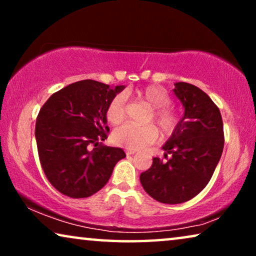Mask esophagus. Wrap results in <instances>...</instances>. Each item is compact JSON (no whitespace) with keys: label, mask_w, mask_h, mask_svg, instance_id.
<instances>
[{"label":"esophagus","mask_w":256,"mask_h":256,"mask_svg":"<svg viewBox=\"0 0 256 256\" xmlns=\"http://www.w3.org/2000/svg\"><path fill=\"white\" fill-rule=\"evenodd\" d=\"M135 154H136L135 150H130V149H127V150H126V155H127V156L135 155Z\"/></svg>","instance_id":"1"}]
</instances>
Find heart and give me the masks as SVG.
I'll list each match as a JSON object with an SVG mask.
<instances>
[{
    "instance_id": "obj_1",
    "label": "heart",
    "mask_w": 256,
    "mask_h": 256,
    "mask_svg": "<svg viewBox=\"0 0 256 256\" xmlns=\"http://www.w3.org/2000/svg\"><path fill=\"white\" fill-rule=\"evenodd\" d=\"M135 94L138 99L146 101L150 107H152L149 120H154L160 134L168 138L177 130L180 124V116L178 112L172 106H170L172 100L166 88L150 85L136 90ZM106 118L112 124H118L124 120L126 102L124 96L118 94L110 100L106 110ZM157 136H158V132L154 124L138 126L126 124L115 129L113 132V141L118 146L138 150L155 142Z\"/></svg>"
}]
</instances>
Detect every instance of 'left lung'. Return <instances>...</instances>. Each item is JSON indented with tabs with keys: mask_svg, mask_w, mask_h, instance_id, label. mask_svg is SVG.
<instances>
[{
	"mask_svg": "<svg viewBox=\"0 0 256 256\" xmlns=\"http://www.w3.org/2000/svg\"><path fill=\"white\" fill-rule=\"evenodd\" d=\"M184 116L163 150L172 157H154L140 180L150 197L163 204H180L196 197L211 180L224 149L219 108L208 94L188 82L174 84Z\"/></svg>",
	"mask_w": 256,
	"mask_h": 256,
	"instance_id": "obj_1",
	"label": "left lung"
}]
</instances>
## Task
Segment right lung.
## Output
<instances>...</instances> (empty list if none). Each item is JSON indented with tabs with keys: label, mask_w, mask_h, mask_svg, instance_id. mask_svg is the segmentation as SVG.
Instances as JSON below:
<instances>
[{
	"label": "right lung",
	"mask_w": 256,
	"mask_h": 256,
	"mask_svg": "<svg viewBox=\"0 0 256 256\" xmlns=\"http://www.w3.org/2000/svg\"><path fill=\"white\" fill-rule=\"evenodd\" d=\"M124 88L82 80L52 94L40 108L34 129L38 156L48 180L60 194L70 198L94 194L126 157L121 148L101 144L110 132L108 104Z\"/></svg>",
	"instance_id": "1"
}]
</instances>
